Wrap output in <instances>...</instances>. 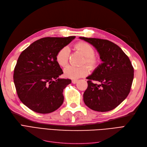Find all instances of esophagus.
<instances>
[{
	"label": "esophagus",
	"instance_id": "34e87169",
	"mask_svg": "<svg viewBox=\"0 0 147 147\" xmlns=\"http://www.w3.org/2000/svg\"><path fill=\"white\" fill-rule=\"evenodd\" d=\"M77 80H72V83H74V84H75L77 82Z\"/></svg>",
	"mask_w": 147,
	"mask_h": 147
}]
</instances>
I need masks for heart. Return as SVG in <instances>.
Segmentation results:
<instances>
[{
	"label": "heart",
	"mask_w": 147,
	"mask_h": 147,
	"mask_svg": "<svg viewBox=\"0 0 147 147\" xmlns=\"http://www.w3.org/2000/svg\"><path fill=\"white\" fill-rule=\"evenodd\" d=\"M75 48L80 52L84 57L83 64H85L90 70H95L100 65V61L99 57L94 56V50L88 43L80 42L75 45ZM70 56V48L65 46L62 48L57 53L56 59L57 64L64 67L68 64ZM88 69L86 66L74 67L68 65L64 69V76L71 79H77L87 75Z\"/></svg>",
	"instance_id": "1"
}]
</instances>
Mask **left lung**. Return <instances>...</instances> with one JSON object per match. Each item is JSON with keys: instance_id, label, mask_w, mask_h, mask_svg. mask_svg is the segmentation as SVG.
<instances>
[{"instance_id": "8db88e82", "label": "left lung", "mask_w": 147, "mask_h": 147, "mask_svg": "<svg viewBox=\"0 0 147 147\" xmlns=\"http://www.w3.org/2000/svg\"><path fill=\"white\" fill-rule=\"evenodd\" d=\"M90 43L102 61L86 78L88 88L83 94L84 104L97 112H108L116 108L130 92L134 68L121 48L107 40L79 37ZM97 81L100 84L92 81Z\"/></svg>"}]
</instances>
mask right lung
I'll use <instances>...</instances> for the list:
<instances>
[{"mask_svg": "<svg viewBox=\"0 0 147 147\" xmlns=\"http://www.w3.org/2000/svg\"><path fill=\"white\" fill-rule=\"evenodd\" d=\"M75 38H42L20 55L13 74L14 83L20 100L34 112L50 113L63 104V90L72 82L59 78L63 72L56 56Z\"/></svg>", "mask_w": 147, "mask_h": 147, "instance_id": "add662e5", "label": "right lung"}]
</instances>
